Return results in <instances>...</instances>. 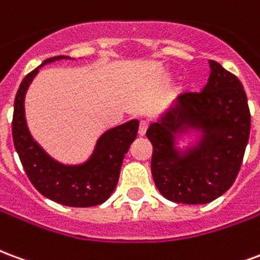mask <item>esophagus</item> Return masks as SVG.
Returning a JSON list of instances; mask_svg holds the SVG:
<instances>
[{"label": "esophagus", "mask_w": 260, "mask_h": 260, "mask_svg": "<svg viewBox=\"0 0 260 260\" xmlns=\"http://www.w3.org/2000/svg\"><path fill=\"white\" fill-rule=\"evenodd\" d=\"M147 126H149V124H147L146 121H142L141 124H139V131H138L139 136H145V134H146L147 131Z\"/></svg>", "instance_id": "1"}]
</instances>
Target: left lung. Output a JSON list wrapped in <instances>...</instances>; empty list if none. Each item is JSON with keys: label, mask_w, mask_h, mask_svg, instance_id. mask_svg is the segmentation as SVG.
<instances>
[{"label": "left lung", "mask_w": 260, "mask_h": 260, "mask_svg": "<svg viewBox=\"0 0 260 260\" xmlns=\"http://www.w3.org/2000/svg\"><path fill=\"white\" fill-rule=\"evenodd\" d=\"M199 93H184L146 132L153 146L152 175L160 193L175 203L205 205L234 184L251 131V114L240 79L209 61ZM201 132L196 145L176 146L188 130Z\"/></svg>", "instance_id": "1"}]
</instances>
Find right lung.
Wrapping results in <instances>:
<instances>
[{"mask_svg": "<svg viewBox=\"0 0 260 260\" xmlns=\"http://www.w3.org/2000/svg\"><path fill=\"white\" fill-rule=\"evenodd\" d=\"M59 59L71 58L58 55L46 59L22 80L15 97L12 118L15 149L29 180L43 196L65 206H97L107 201L117 186L122 160L138 135L139 121L131 119L106 131L97 139L91 156L83 164H62L48 156L29 132L25 117V96L39 69Z\"/></svg>", "mask_w": 260, "mask_h": 260, "instance_id": "1", "label": "right lung"}]
</instances>
